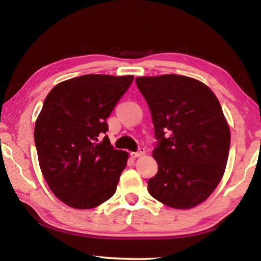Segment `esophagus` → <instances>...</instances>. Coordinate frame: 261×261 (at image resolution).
<instances>
[{
	"instance_id": "obj_1",
	"label": "esophagus",
	"mask_w": 261,
	"mask_h": 261,
	"mask_svg": "<svg viewBox=\"0 0 261 261\" xmlns=\"http://www.w3.org/2000/svg\"><path fill=\"white\" fill-rule=\"evenodd\" d=\"M144 154H145V148H144V147H139L138 151H137V152H132L131 155L134 156V158H138V156L144 155Z\"/></svg>"
}]
</instances>
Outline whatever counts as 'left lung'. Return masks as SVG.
<instances>
[{"label": "left lung", "mask_w": 261, "mask_h": 261, "mask_svg": "<svg viewBox=\"0 0 261 261\" xmlns=\"http://www.w3.org/2000/svg\"><path fill=\"white\" fill-rule=\"evenodd\" d=\"M152 114L158 173L148 192L162 204L187 210L210 197L226 169L230 130L219 100L205 84L179 74L138 77Z\"/></svg>", "instance_id": "left-lung-1"}]
</instances>
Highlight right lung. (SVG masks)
<instances>
[{
  "instance_id": "1",
  "label": "right lung",
  "mask_w": 261,
  "mask_h": 261,
  "mask_svg": "<svg viewBox=\"0 0 261 261\" xmlns=\"http://www.w3.org/2000/svg\"><path fill=\"white\" fill-rule=\"evenodd\" d=\"M132 82L134 76L85 74L60 83L43 101L34 129L39 165L53 193L68 206L93 208L116 191L127 153L103 135Z\"/></svg>"
}]
</instances>
